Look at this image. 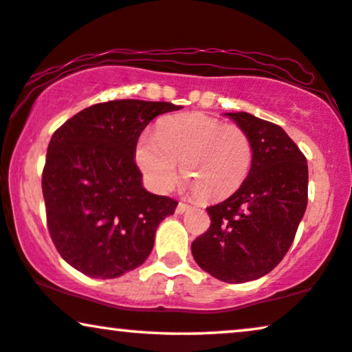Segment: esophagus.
I'll list each match as a JSON object with an SVG mask.
<instances>
[{"label":"esophagus","mask_w":352,"mask_h":352,"mask_svg":"<svg viewBox=\"0 0 352 352\" xmlns=\"http://www.w3.org/2000/svg\"><path fill=\"white\" fill-rule=\"evenodd\" d=\"M190 209V206H186V204H184V203H179V206H177V214H185L186 210Z\"/></svg>","instance_id":"1"}]
</instances>
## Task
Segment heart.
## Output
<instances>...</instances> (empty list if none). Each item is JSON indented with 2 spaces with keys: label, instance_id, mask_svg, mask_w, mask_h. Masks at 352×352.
<instances>
[{
  "label": "heart",
  "instance_id": "b5f03b06",
  "mask_svg": "<svg viewBox=\"0 0 352 352\" xmlns=\"http://www.w3.org/2000/svg\"><path fill=\"white\" fill-rule=\"evenodd\" d=\"M252 143L236 125L188 112L164 119L156 133L138 138L135 159L149 186L166 193L182 175L199 198H228L245 184L251 172Z\"/></svg>",
  "mask_w": 352,
  "mask_h": 352
}]
</instances>
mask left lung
Wrapping results in <instances>:
<instances>
[{"instance_id": "1", "label": "left lung", "mask_w": 352, "mask_h": 352, "mask_svg": "<svg viewBox=\"0 0 352 352\" xmlns=\"http://www.w3.org/2000/svg\"><path fill=\"white\" fill-rule=\"evenodd\" d=\"M225 116L250 135L251 172L230 198L209 206L210 227L191 252L212 277L245 283L274 270L292 246L307 206V161L278 125L248 112Z\"/></svg>"}]
</instances>
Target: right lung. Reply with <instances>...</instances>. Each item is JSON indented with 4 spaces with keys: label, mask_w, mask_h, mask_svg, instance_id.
Returning a JSON list of instances; mask_svg holds the SVG:
<instances>
[{
    "label": "right lung",
    "mask_w": 352,
    "mask_h": 352,
    "mask_svg": "<svg viewBox=\"0 0 352 352\" xmlns=\"http://www.w3.org/2000/svg\"><path fill=\"white\" fill-rule=\"evenodd\" d=\"M179 109L162 101L100 102L53 133L41 179L46 222L74 269L116 278L148 259L157 225L179 203L143 188L135 148L154 117Z\"/></svg>",
    "instance_id": "obj_1"
}]
</instances>
